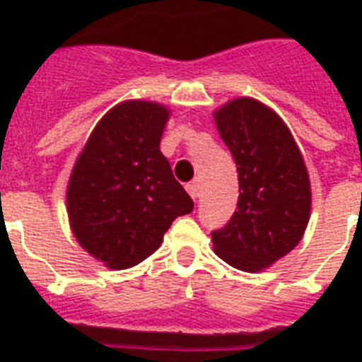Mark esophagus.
Wrapping results in <instances>:
<instances>
[{"label": "esophagus", "instance_id": "1", "mask_svg": "<svg viewBox=\"0 0 362 362\" xmlns=\"http://www.w3.org/2000/svg\"><path fill=\"white\" fill-rule=\"evenodd\" d=\"M186 189H187V193L192 195L193 201H197V199H199V189H201V184H199V180H192V182H189V184H187V186H186Z\"/></svg>", "mask_w": 362, "mask_h": 362}]
</instances>
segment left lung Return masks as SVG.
Instances as JSON below:
<instances>
[{"instance_id": "left-lung-1", "label": "left lung", "mask_w": 362, "mask_h": 362, "mask_svg": "<svg viewBox=\"0 0 362 362\" xmlns=\"http://www.w3.org/2000/svg\"><path fill=\"white\" fill-rule=\"evenodd\" d=\"M238 173V203L212 231L218 257L244 272L270 267L297 246L310 220L312 189L303 153L274 110L238 98L214 112Z\"/></svg>"}]
</instances>
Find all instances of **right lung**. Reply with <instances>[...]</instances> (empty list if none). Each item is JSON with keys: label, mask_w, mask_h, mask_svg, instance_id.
Here are the masks:
<instances>
[{"label": "right lung", "mask_w": 362, "mask_h": 362, "mask_svg": "<svg viewBox=\"0 0 362 362\" xmlns=\"http://www.w3.org/2000/svg\"><path fill=\"white\" fill-rule=\"evenodd\" d=\"M169 109L124 101L99 120L67 186L73 235L109 269H129L152 255L193 201L178 184L159 142Z\"/></svg>", "instance_id": "right-lung-1"}]
</instances>
